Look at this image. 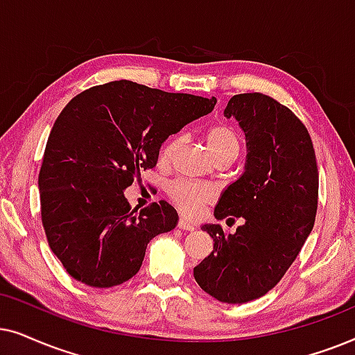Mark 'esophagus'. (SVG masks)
I'll list each match as a JSON object with an SVG mask.
<instances>
[{
  "label": "esophagus",
  "instance_id": "1",
  "mask_svg": "<svg viewBox=\"0 0 355 355\" xmlns=\"http://www.w3.org/2000/svg\"><path fill=\"white\" fill-rule=\"evenodd\" d=\"M178 227L183 230H193L195 229V224L193 222H190L188 219H185V217H180V220H178Z\"/></svg>",
  "mask_w": 355,
  "mask_h": 355
}]
</instances>
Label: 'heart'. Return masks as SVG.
<instances>
[{"label":"heart","instance_id":"b5f03b06","mask_svg":"<svg viewBox=\"0 0 355 355\" xmlns=\"http://www.w3.org/2000/svg\"><path fill=\"white\" fill-rule=\"evenodd\" d=\"M205 138L207 149H209L211 155L216 160H234L239 155L240 148H242V138H240L239 131L234 126L227 125V123L211 125L206 130ZM180 144L182 136H172L160 149V162H170L178 148H180ZM167 193L173 205L178 207V211L190 217L200 214L205 205L211 202L216 196V191L209 185L187 180L172 182L167 188Z\"/></svg>","mask_w":355,"mask_h":355}]
</instances>
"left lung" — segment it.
Masks as SVG:
<instances>
[{
  "label": "left lung",
  "mask_w": 355,
  "mask_h": 355,
  "mask_svg": "<svg viewBox=\"0 0 355 355\" xmlns=\"http://www.w3.org/2000/svg\"><path fill=\"white\" fill-rule=\"evenodd\" d=\"M224 115L242 126L248 154L245 172L222 193L214 216L245 222L235 234H224L219 224L202 225L214 248L193 274L214 299L245 304L282 279L313 229L318 165L309 130L276 98L237 94Z\"/></svg>",
  "instance_id": "8db88e82"
}]
</instances>
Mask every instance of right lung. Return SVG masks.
Returning <instances> with one entry per match:
<instances>
[{"label": "right lung", "instance_id": "right-lung-1", "mask_svg": "<svg viewBox=\"0 0 355 355\" xmlns=\"http://www.w3.org/2000/svg\"><path fill=\"white\" fill-rule=\"evenodd\" d=\"M214 105L216 97L126 79L71 98L51 128L39 173L42 224L69 276L105 289L139 271L148 243L175 229L178 214L164 200L131 209L123 191L141 170L155 167L170 135Z\"/></svg>", "mask_w": 355, "mask_h": 355}]
</instances>
